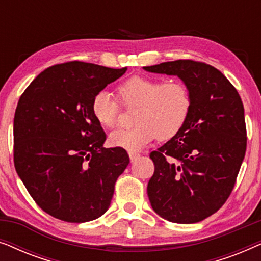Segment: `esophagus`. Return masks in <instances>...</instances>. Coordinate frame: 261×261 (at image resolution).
<instances>
[{
    "label": "esophagus",
    "instance_id": "obj_1",
    "mask_svg": "<svg viewBox=\"0 0 261 261\" xmlns=\"http://www.w3.org/2000/svg\"><path fill=\"white\" fill-rule=\"evenodd\" d=\"M139 156H140V154L137 152H129V158H130V162H135Z\"/></svg>",
    "mask_w": 261,
    "mask_h": 261
}]
</instances>
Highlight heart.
Listing matches in <instances>:
<instances>
[{"label":"heart","mask_w":261,"mask_h":261,"mask_svg":"<svg viewBox=\"0 0 261 261\" xmlns=\"http://www.w3.org/2000/svg\"><path fill=\"white\" fill-rule=\"evenodd\" d=\"M116 91L119 99L101 90L91 101L92 115L106 128H115L119 124L120 101L128 108L137 107L133 115L135 126L109 135L110 145L115 147L134 152L156 137L159 140H169L183 129L190 116L192 96L184 82L133 76L121 82Z\"/></svg>","instance_id":"heart-1"}]
</instances>
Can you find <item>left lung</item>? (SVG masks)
Masks as SVG:
<instances>
[{"label":"left lung","mask_w":261,"mask_h":261,"mask_svg":"<svg viewBox=\"0 0 261 261\" xmlns=\"http://www.w3.org/2000/svg\"><path fill=\"white\" fill-rule=\"evenodd\" d=\"M144 69L178 76L192 96L183 129L149 154L154 164L149 202L170 222H199L226 203L237 183L247 146L241 97L209 64L179 59Z\"/></svg>","instance_id":"8db88e82"}]
</instances>
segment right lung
Segmentation results:
<instances>
[{"instance_id": "right-lung-1", "label": "right lung", "mask_w": 261, "mask_h": 261, "mask_svg": "<svg viewBox=\"0 0 261 261\" xmlns=\"http://www.w3.org/2000/svg\"><path fill=\"white\" fill-rule=\"evenodd\" d=\"M127 71L73 60L42 71L14 116V165L35 203L56 219L82 223L102 216L129 155L105 148L92 115L95 94Z\"/></svg>"}]
</instances>
